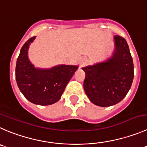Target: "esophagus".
<instances>
[{
	"mask_svg": "<svg viewBox=\"0 0 147 147\" xmlns=\"http://www.w3.org/2000/svg\"><path fill=\"white\" fill-rule=\"evenodd\" d=\"M87 61H88L87 58H85V57H83V58H81L80 61H79V63H80L81 66H84V65L87 63Z\"/></svg>",
	"mask_w": 147,
	"mask_h": 147,
	"instance_id": "obj_1",
	"label": "esophagus"
}]
</instances>
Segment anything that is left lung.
<instances>
[{
    "mask_svg": "<svg viewBox=\"0 0 147 147\" xmlns=\"http://www.w3.org/2000/svg\"><path fill=\"white\" fill-rule=\"evenodd\" d=\"M115 49L110 58L84 67V89L89 100L100 107L120 102L131 89L134 63L128 43L118 35L114 37Z\"/></svg>",
    "mask_w": 147,
    "mask_h": 147,
    "instance_id": "left-lung-1",
    "label": "left lung"
}]
</instances>
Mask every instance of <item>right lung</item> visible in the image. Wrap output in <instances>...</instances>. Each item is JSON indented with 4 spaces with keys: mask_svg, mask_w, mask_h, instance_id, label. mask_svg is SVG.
<instances>
[{
    "mask_svg": "<svg viewBox=\"0 0 147 147\" xmlns=\"http://www.w3.org/2000/svg\"><path fill=\"white\" fill-rule=\"evenodd\" d=\"M28 40L22 47L16 65V80L23 95L39 105H50L61 99L78 65H58L50 68H35L28 57L29 45L35 40Z\"/></svg>",
    "mask_w": 147,
    "mask_h": 147,
    "instance_id": "right-lung-1",
    "label": "right lung"
}]
</instances>
